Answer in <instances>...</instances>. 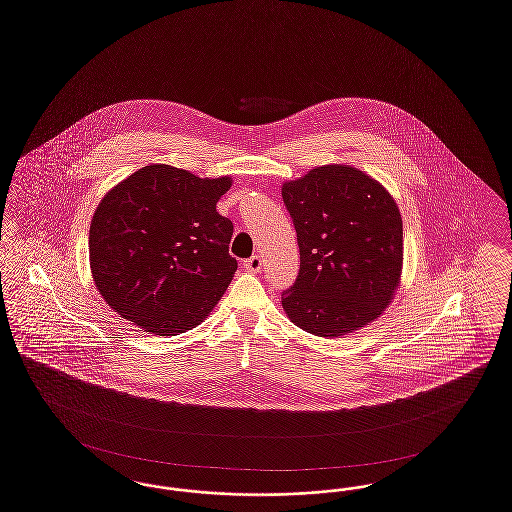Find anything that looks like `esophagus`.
<instances>
[{
  "label": "esophagus",
  "instance_id": "1",
  "mask_svg": "<svg viewBox=\"0 0 512 512\" xmlns=\"http://www.w3.org/2000/svg\"><path fill=\"white\" fill-rule=\"evenodd\" d=\"M244 268H246L247 272H259L261 268H263V261H261V257L259 255H253V257H249L244 261Z\"/></svg>",
  "mask_w": 512,
  "mask_h": 512
}]
</instances>
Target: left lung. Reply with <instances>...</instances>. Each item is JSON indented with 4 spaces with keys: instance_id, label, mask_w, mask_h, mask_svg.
Returning <instances> with one entry per match:
<instances>
[{
    "instance_id": "1",
    "label": "left lung",
    "mask_w": 512,
    "mask_h": 512,
    "mask_svg": "<svg viewBox=\"0 0 512 512\" xmlns=\"http://www.w3.org/2000/svg\"><path fill=\"white\" fill-rule=\"evenodd\" d=\"M301 268L282 293L287 318L335 339L375 322L402 280L404 232L389 190L352 165L329 164L282 184Z\"/></svg>"
}]
</instances>
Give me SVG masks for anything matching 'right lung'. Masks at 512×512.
I'll return each instance as SVG.
<instances>
[{
  "mask_svg": "<svg viewBox=\"0 0 512 512\" xmlns=\"http://www.w3.org/2000/svg\"><path fill=\"white\" fill-rule=\"evenodd\" d=\"M232 179L144 165L112 186L89 228V265L106 305L154 333L196 328L225 295L238 263L217 202Z\"/></svg>",
  "mask_w": 512,
  "mask_h": 512,
  "instance_id": "obj_1",
  "label": "right lung"
}]
</instances>
